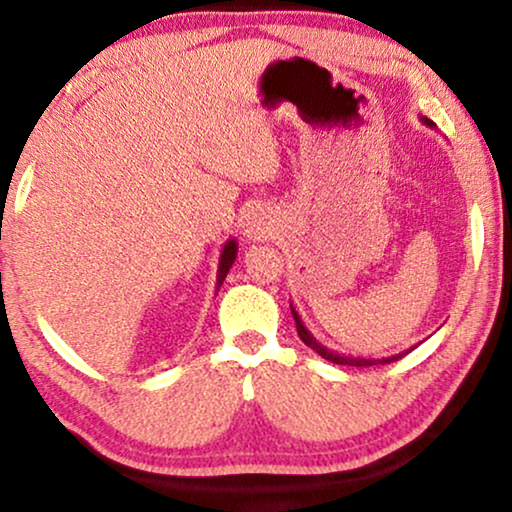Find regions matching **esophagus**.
Listing matches in <instances>:
<instances>
[{"label": "esophagus", "mask_w": 512, "mask_h": 512, "mask_svg": "<svg viewBox=\"0 0 512 512\" xmlns=\"http://www.w3.org/2000/svg\"><path fill=\"white\" fill-rule=\"evenodd\" d=\"M241 227H243L245 241L260 243V241H267V238H271V234H274V229H276V222L267 208L255 206L243 215Z\"/></svg>", "instance_id": "1"}]
</instances>
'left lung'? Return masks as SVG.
Segmentation results:
<instances>
[{
  "label": "left lung",
  "instance_id": "8db88e82",
  "mask_svg": "<svg viewBox=\"0 0 512 512\" xmlns=\"http://www.w3.org/2000/svg\"><path fill=\"white\" fill-rule=\"evenodd\" d=\"M421 121H424L426 126H431V128H435L433 126V121L431 119H426V117H421ZM290 309H292V318H295V325H297V335H299V339H302V342L309 346V349H313L318 353V356H323L325 360H330V363H337V365H351V367H370V365H386V363H393V360H400L405 356V353H410L412 349H407V351H403V353H395V356H388V358H363V356H344V353H337V351H332V349H327V346H323L318 342L316 337L311 335L309 330H306V325L302 323V318H299V313L295 311V306L290 304Z\"/></svg>",
  "mask_w": 512,
  "mask_h": 512
}]
</instances>
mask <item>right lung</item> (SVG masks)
Wrapping results in <instances>:
<instances>
[{
	"label": "right lung",
	"instance_id": "add662e5",
	"mask_svg": "<svg viewBox=\"0 0 512 512\" xmlns=\"http://www.w3.org/2000/svg\"><path fill=\"white\" fill-rule=\"evenodd\" d=\"M236 252H238L236 238H229V241L224 243L222 252H220V264H217V285H215V290L222 288L224 278H227L231 264H234V260H236Z\"/></svg>",
	"mask_w": 512,
	"mask_h": 512
}]
</instances>
